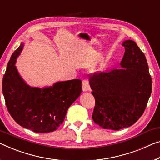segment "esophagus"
<instances>
[{
  "label": "esophagus",
  "mask_w": 160,
  "mask_h": 160,
  "mask_svg": "<svg viewBox=\"0 0 160 160\" xmlns=\"http://www.w3.org/2000/svg\"><path fill=\"white\" fill-rule=\"evenodd\" d=\"M82 88L83 91H88V90H90V87L89 85V82L87 80H83L82 81Z\"/></svg>",
  "instance_id": "34e87169"
}]
</instances>
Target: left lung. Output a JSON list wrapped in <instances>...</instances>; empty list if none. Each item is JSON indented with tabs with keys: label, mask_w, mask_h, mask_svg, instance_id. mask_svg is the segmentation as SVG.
<instances>
[{
	"label": "left lung",
	"mask_w": 160,
	"mask_h": 160,
	"mask_svg": "<svg viewBox=\"0 0 160 160\" xmlns=\"http://www.w3.org/2000/svg\"><path fill=\"white\" fill-rule=\"evenodd\" d=\"M123 68L90 75L95 106L92 118L105 129L129 127L142 116L151 95L152 78L144 54L132 40L123 43Z\"/></svg>",
	"instance_id": "1"
}]
</instances>
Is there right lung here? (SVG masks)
I'll return each instance as SVG.
<instances>
[{
  "mask_svg": "<svg viewBox=\"0 0 160 160\" xmlns=\"http://www.w3.org/2000/svg\"><path fill=\"white\" fill-rule=\"evenodd\" d=\"M23 44L13 52L2 82L7 109L19 125L36 133L55 131L63 123L69 107L80 96L82 82L75 79L58 82L41 89L31 88L19 76L16 59Z\"/></svg>",
  "mask_w": 160,
  "mask_h": 160,
  "instance_id": "add662e5",
  "label": "right lung"
}]
</instances>
